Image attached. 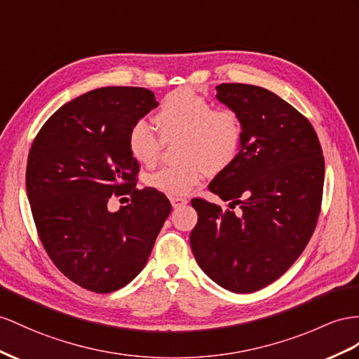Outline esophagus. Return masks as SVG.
Masks as SVG:
<instances>
[{"mask_svg": "<svg viewBox=\"0 0 359 359\" xmlns=\"http://www.w3.org/2000/svg\"><path fill=\"white\" fill-rule=\"evenodd\" d=\"M171 205L172 208H180V206H185L188 203V200L185 197H171Z\"/></svg>", "mask_w": 359, "mask_h": 359, "instance_id": "obj_1", "label": "esophagus"}]
</instances>
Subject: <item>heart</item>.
<instances>
[{"label":"heart","instance_id":"obj_1","mask_svg":"<svg viewBox=\"0 0 359 359\" xmlns=\"http://www.w3.org/2000/svg\"><path fill=\"white\" fill-rule=\"evenodd\" d=\"M153 121L161 137L145 121H136L127 135L132 158L145 167L159 161L163 142L179 141L183 162L151 172L147 185L165 196L180 197L205 179L206 167L222 171L241 150L243 123L233 109L214 107L196 89L182 86L163 97Z\"/></svg>","mask_w":359,"mask_h":359}]
</instances>
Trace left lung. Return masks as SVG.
Listing matches in <instances>:
<instances>
[{
	"mask_svg": "<svg viewBox=\"0 0 359 359\" xmlns=\"http://www.w3.org/2000/svg\"><path fill=\"white\" fill-rule=\"evenodd\" d=\"M215 89L217 98L240 115L243 144L233 163L209 183L231 201L229 209L191 200L198 214L191 249L219 287L253 292L280 278L314 233L323 198V150L309 119L273 92L241 83Z\"/></svg>",
	"mask_w": 359,
	"mask_h": 359,
	"instance_id": "left-lung-1",
	"label": "left lung"
}]
</instances>
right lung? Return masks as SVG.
I'll use <instances>...</instances> for the list:
<instances>
[{
	"label": "right lung",
	"mask_w": 359,
	"mask_h": 359,
	"mask_svg": "<svg viewBox=\"0 0 359 359\" xmlns=\"http://www.w3.org/2000/svg\"><path fill=\"white\" fill-rule=\"evenodd\" d=\"M158 106L151 90L109 86L69 101L36 135L25 187L39 240L69 280L94 292H112L145 267L170 200L137 189V163L127 149L130 127ZM112 195L130 205L107 209Z\"/></svg>",
	"instance_id": "1"
}]
</instances>
